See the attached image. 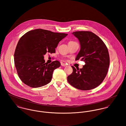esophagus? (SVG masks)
I'll list each match as a JSON object with an SVG mask.
<instances>
[{"label":"esophagus","mask_w":126,"mask_h":126,"mask_svg":"<svg viewBox=\"0 0 126 126\" xmlns=\"http://www.w3.org/2000/svg\"><path fill=\"white\" fill-rule=\"evenodd\" d=\"M61 65H62L63 66H64V67L67 66V64H65V63H61Z\"/></svg>","instance_id":"34e87169"}]
</instances>
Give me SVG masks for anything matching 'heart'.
Segmentation results:
<instances>
[{
	"label": "heart",
	"instance_id": "1",
	"mask_svg": "<svg viewBox=\"0 0 126 126\" xmlns=\"http://www.w3.org/2000/svg\"><path fill=\"white\" fill-rule=\"evenodd\" d=\"M75 43V42H74V41H70V42L68 43V44H71V43Z\"/></svg>",
	"mask_w": 126,
	"mask_h": 126
}]
</instances>
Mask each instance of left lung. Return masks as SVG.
<instances>
[{"label": "left lung", "mask_w": 126, "mask_h": 126, "mask_svg": "<svg viewBox=\"0 0 126 126\" xmlns=\"http://www.w3.org/2000/svg\"><path fill=\"white\" fill-rule=\"evenodd\" d=\"M79 40L80 50L76 60L85 62L82 68L76 69L67 77L72 86L79 90H89L99 86L105 78L110 64L108 50L103 41L96 34L89 31L72 33Z\"/></svg>", "instance_id": "1"}]
</instances>
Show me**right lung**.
Here are the masks:
<instances>
[{
	"instance_id": "obj_1",
	"label": "right lung",
	"mask_w": 126,
	"mask_h": 126,
	"mask_svg": "<svg viewBox=\"0 0 126 126\" xmlns=\"http://www.w3.org/2000/svg\"><path fill=\"white\" fill-rule=\"evenodd\" d=\"M67 34L36 29L22 36L15 54V64L20 79L27 85L38 88L49 83L54 70L61 66L58 61L48 64L44 55L55 52L59 43Z\"/></svg>"
}]
</instances>
